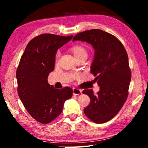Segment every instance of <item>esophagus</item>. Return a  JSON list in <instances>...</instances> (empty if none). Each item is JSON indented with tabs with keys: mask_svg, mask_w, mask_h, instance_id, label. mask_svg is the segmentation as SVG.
Here are the masks:
<instances>
[{
	"mask_svg": "<svg viewBox=\"0 0 148 148\" xmlns=\"http://www.w3.org/2000/svg\"><path fill=\"white\" fill-rule=\"evenodd\" d=\"M82 91L80 89H76V88L73 89V95H78L82 94Z\"/></svg>",
	"mask_w": 148,
	"mask_h": 148,
	"instance_id": "34e87169",
	"label": "esophagus"
}]
</instances>
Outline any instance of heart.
<instances>
[{
  "label": "heart",
  "mask_w": 148,
  "mask_h": 148,
  "mask_svg": "<svg viewBox=\"0 0 148 148\" xmlns=\"http://www.w3.org/2000/svg\"><path fill=\"white\" fill-rule=\"evenodd\" d=\"M71 51L72 53L74 54V56L75 58L77 59L79 58V57H86L87 58V56H88V53H87V50L85 47L83 46H81V45H74V46L71 47ZM59 56V52L58 51L56 53V59L57 60L58 59Z\"/></svg>",
  "instance_id": "heart-1"
}]
</instances>
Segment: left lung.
<instances>
[{
  "label": "left lung",
  "instance_id": "8db88e82",
  "mask_svg": "<svg viewBox=\"0 0 148 148\" xmlns=\"http://www.w3.org/2000/svg\"><path fill=\"white\" fill-rule=\"evenodd\" d=\"M76 40L86 42L94 48L91 72L100 86L96 95L92 89L83 91L91 99L84 113L96 123H104L118 113L128 97L131 79L128 56L116 36L101 29L79 32L73 38Z\"/></svg>",
  "mask_w": 148,
  "mask_h": 148
}]
</instances>
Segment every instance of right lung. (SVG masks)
<instances>
[{"label":"right lung","mask_w":148,"mask_h":148,"mask_svg":"<svg viewBox=\"0 0 148 148\" xmlns=\"http://www.w3.org/2000/svg\"><path fill=\"white\" fill-rule=\"evenodd\" d=\"M72 37L38 35L29 42L20 59L16 71L18 95L29 114L42 124L57 118L64 102L72 96L70 87L60 90L47 83L48 75L54 69L57 51Z\"/></svg>","instance_id":"right-lung-1"}]
</instances>
